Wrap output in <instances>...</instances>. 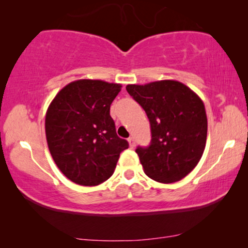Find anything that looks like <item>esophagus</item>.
Listing matches in <instances>:
<instances>
[{"instance_id":"34e87169","label":"esophagus","mask_w":248,"mask_h":248,"mask_svg":"<svg viewBox=\"0 0 248 248\" xmlns=\"http://www.w3.org/2000/svg\"><path fill=\"white\" fill-rule=\"evenodd\" d=\"M128 143H130V147L131 148H134L135 147V141H134V138L133 137L128 138Z\"/></svg>"}]
</instances>
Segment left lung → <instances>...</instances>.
<instances>
[{"mask_svg":"<svg viewBox=\"0 0 248 248\" xmlns=\"http://www.w3.org/2000/svg\"><path fill=\"white\" fill-rule=\"evenodd\" d=\"M126 90L150 122V144L135 150L145 175L165 184L181 181L195 168L205 148L208 120L203 101L174 80L128 84Z\"/></svg>","mask_w":248,"mask_h":248,"instance_id":"8db88e82","label":"left lung"}]
</instances>
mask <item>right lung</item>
<instances>
[{
  "label": "right lung",
  "mask_w": 248,
  "mask_h": 248,
  "mask_svg": "<svg viewBox=\"0 0 248 248\" xmlns=\"http://www.w3.org/2000/svg\"><path fill=\"white\" fill-rule=\"evenodd\" d=\"M122 86L78 80L56 94L46 113L50 155L70 181L96 186L113 175L128 142L116 134L110 105Z\"/></svg>",
  "instance_id": "1"
}]
</instances>
